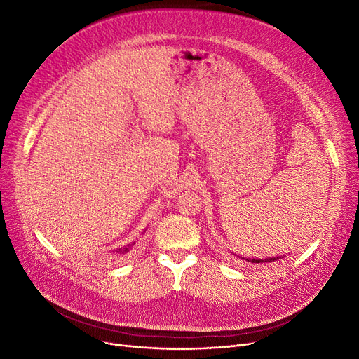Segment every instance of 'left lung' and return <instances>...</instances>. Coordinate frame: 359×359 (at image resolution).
Segmentation results:
<instances>
[{
	"label": "left lung",
	"instance_id": "left-lung-1",
	"mask_svg": "<svg viewBox=\"0 0 359 359\" xmlns=\"http://www.w3.org/2000/svg\"><path fill=\"white\" fill-rule=\"evenodd\" d=\"M240 257V256H238ZM282 256H276V257H266V259H246V257H241V259H244V260H248V262H252V263H269V262H275V260H278V259H280Z\"/></svg>",
	"mask_w": 359,
	"mask_h": 359
}]
</instances>
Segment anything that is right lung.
Returning a JSON list of instances; mask_svg holds the SVG:
<instances>
[{
    "label": "right lung",
    "instance_id": "add662e5",
    "mask_svg": "<svg viewBox=\"0 0 359 359\" xmlns=\"http://www.w3.org/2000/svg\"><path fill=\"white\" fill-rule=\"evenodd\" d=\"M134 244H135V243H134ZM129 249H130V246H129V244H128L126 248H123V249H119V250H118V253H126Z\"/></svg>",
    "mask_w": 359,
    "mask_h": 359
}]
</instances>
